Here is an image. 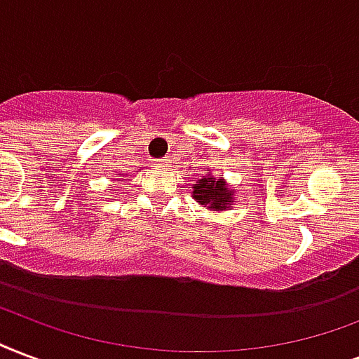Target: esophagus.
Instances as JSON below:
<instances>
[{
  "mask_svg": "<svg viewBox=\"0 0 359 359\" xmlns=\"http://www.w3.org/2000/svg\"><path fill=\"white\" fill-rule=\"evenodd\" d=\"M158 161V165H161V168H165L168 165V160H156Z\"/></svg>",
  "mask_w": 359,
  "mask_h": 359,
  "instance_id": "obj_1",
  "label": "esophagus"
}]
</instances>
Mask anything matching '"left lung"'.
Listing matches in <instances>:
<instances>
[{
    "label": "left lung",
    "mask_w": 359,
    "mask_h": 359,
    "mask_svg": "<svg viewBox=\"0 0 359 359\" xmlns=\"http://www.w3.org/2000/svg\"><path fill=\"white\" fill-rule=\"evenodd\" d=\"M191 196L199 205H207L212 210H226L233 203V191L226 186V180L215 177L199 179L198 184H194Z\"/></svg>",
    "instance_id": "1"
}]
</instances>
